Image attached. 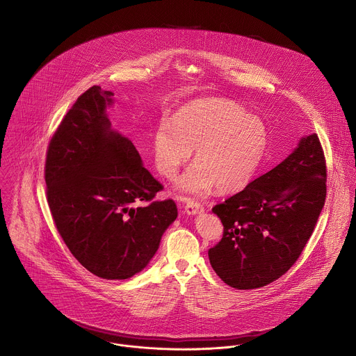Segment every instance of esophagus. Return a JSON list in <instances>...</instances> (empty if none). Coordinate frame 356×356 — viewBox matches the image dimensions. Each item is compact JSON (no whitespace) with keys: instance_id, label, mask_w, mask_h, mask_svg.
<instances>
[{"instance_id":"34e87169","label":"esophagus","mask_w":356,"mask_h":356,"mask_svg":"<svg viewBox=\"0 0 356 356\" xmlns=\"http://www.w3.org/2000/svg\"><path fill=\"white\" fill-rule=\"evenodd\" d=\"M204 207L203 204L196 202V200H192L189 199L186 204H185V212L189 213V215H196L199 212H203Z\"/></svg>"}]
</instances>
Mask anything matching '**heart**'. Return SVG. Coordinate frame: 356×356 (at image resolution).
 <instances>
[{"instance_id":"heart-1","label":"heart","mask_w":356,"mask_h":356,"mask_svg":"<svg viewBox=\"0 0 356 356\" xmlns=\"http://www.w3.org/2000/svg\"><path fill=\"white\" fill-rule=\"evenodd\" d=\"M267 147L264 122L225 99L191 102L153 133L154 163L168 179L175 178L196 149V163L178 184L189 193H202L212 185L223 192L241 188L254 177Z\"/></svg>"}]
</instances>
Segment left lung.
Here are the masks:
<instances>
[{"instance_id":"1","label":"left lung","mask_w":356,"mask_h":356,"mask_svg":"<svg viewBox=\"0 0 356 356\" xmlns=\"http://www.w3.org/2000/svg\"><path fill=\"white\" fill-rule=\"evenodd\" d=\"M326 199V160L316 134L300 140L282 163L212 211L222 240L208 251L219 278L237 289L284 275L309 240Z\"/></svg>"}]
</instances>
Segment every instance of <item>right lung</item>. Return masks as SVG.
I'll use <instances>...</instances> for the list:
<instances>
[{"instance_id":"obj_1","label":"right lung","mask_w":356,"mask_h":356,"mask_svg":"<svg viewBox=\"0 0 356 356\" xmlns=\"http://www.w3.org/2000/svg\"><path fill=\"white\" fill-rule=\"evenodd\" d=\"M112 92L92 86L51 136L45 161L47 200L64 244L90 273L126 280L157 251L178 215L133 143L109 129Z\"/></svg>"}]
</instances>
